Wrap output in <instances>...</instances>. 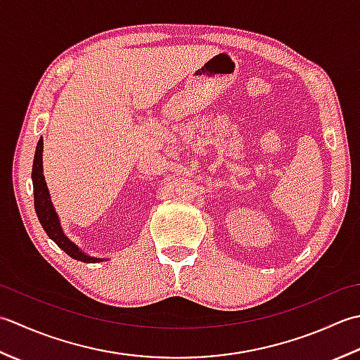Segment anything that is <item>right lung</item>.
Here are the masks:
<instances>
[{
    "label": "right lung",
    "instance_id": "1",
    "mask_svg": "<svg viewBox=\"0 0 360 360\" xmlns=\"http://www.w3.org/2000/svg\"><path fill=\"white\" fill-rule=\"evenodd\" d=\"M41 152H43V139L40 138L39 143H37V149L34 155L32 183H34L35 211H37V216H39V221L43 226V230H45L48 236L53 239L65 253L70 255L71 258H75L77 261H84V262L102 261L99 258H91V256H86L84 252H80L79 247L72 244V242L63 234L60 222H58L57 212L53 207V203H51V197L48 193L45 177H43Z\"/></svg>",
    "mask_w": 360,
    "mask_h": 360
}]
</instances>
